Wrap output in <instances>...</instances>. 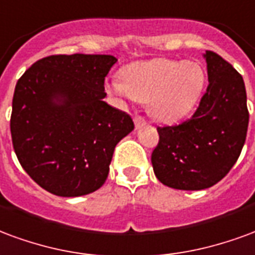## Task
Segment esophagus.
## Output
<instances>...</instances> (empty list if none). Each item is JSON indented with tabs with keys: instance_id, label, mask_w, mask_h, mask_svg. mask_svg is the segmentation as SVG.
<instances>
[{
	"instance_id": "34e87169",
	"label": "esophagus",
	"mask_w": 255,
	"mask_h": 255,
	"mask_svg": "<svg viewBox=\"0 0 255 255\" xmlns=\"http://www.w3.org/2000/svg\"><path fill=\"white\" fill-rule=\"evenodd\" d=\"M134 124L137 128H140V126H144L146 124V121L144 117H141V115H135L134 117Z\"/></svg>"
}]
</instances>
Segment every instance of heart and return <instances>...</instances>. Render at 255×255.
I'll use <instances>...</instances> for the list:
<instances>
[{
  "label": "heart",
  "instance_id": "b5f03b06",
  "mask_svg": "<svg viewBox=\"0 0 255 255\" xmlns=\"http://www.w3.org/2000/svg\"><path fill=\"white\" fill-rule=\"evenodd\" d=\"M205 72L194 61L150 59L124 69V80H110L107 89L128 102H148L157 121L172 124L185 118L202 94Z\"/></svg>",
  "mask_w": 255,
  "mask_h": 255
}]
</instances>
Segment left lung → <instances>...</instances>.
Segmentation results:
<instances>
[{"label": "left lung", "mask_w": 255, "mask_h": 255, "mask_svg": "<svg viewBox=\"0 0 255 255\" xmlns=\"http://www.w3.org/2000/svg\"><path fill=\"white\" fill-rule=\"evenodd\" d=\"M208 88L190 120L157 128L152 152L156 178L178 190H202L230 172L242 152L249 126L243 77L219 54H204Z\"/></svg>", "instance_id": "8db88e82"}]
</instances>
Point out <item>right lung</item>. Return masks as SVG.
Segmentation results:
<instances>
[{
    "instance_id": "add662e5",
    "label": "right lung",
    "mask_w": 255,
    "mask_h": 255,
    "mask_svg": "<svg viewBox=\"0 0 255 255\" xmlns=\"http://www.w3.org/2000/svg\"><path fill=\"white\" fill-rule=\"evenodd\" d=\"M113 55H50L18 79L10 133L16 156L39 186L59 197L103 186L117 144L134 129L129 114L106 103Z\"/></svg>"
}]
</instances>
